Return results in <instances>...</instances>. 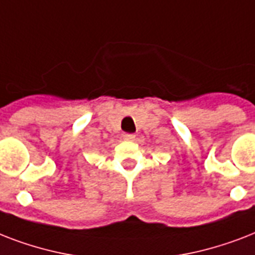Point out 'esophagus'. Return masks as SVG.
Wrapping results in <instances>:
<instances>
[{
    "label": "esophagus",
    "instance_id": "1",
    "mask_svg": "<svg viewBox=\"0 0 255 255\" xmlns=\"http://www.w3.org/2000/svg\"><path fill=\"white\" fill-rule=\"evenodd\" d=\"M135 137H136L135 133H123L124 140H135Z\"/></svg>",
    "mask_w": 255,
    "mask_h": 255
}]
</instances>
